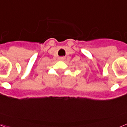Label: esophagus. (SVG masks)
Instances as JSON below:
<instances>
[{
    "mask_svg": "<svg viewBox=\"0 0 127 127\" xmlns=\"http://www.w3.org/2000/svg\"><path fill=\"white\" fill-rule=\"evenodd\" d=\"M64 59H65V58H64V57H60V58H59V60H64Z\"/></svg>",
    "mask_w": 127,
    "mask_h": 127,
    "instance_id": "34e87169",
    "label": "esophagus"
}]
</instances>
